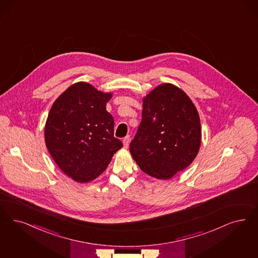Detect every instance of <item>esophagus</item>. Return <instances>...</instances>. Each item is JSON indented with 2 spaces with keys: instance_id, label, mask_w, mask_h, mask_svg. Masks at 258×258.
<instances>
[{
  "instance_id": "1",
  "label": "esophagus",
  "mask_w": 258,
  "mask_h": 258,
  "mask_svg": "<svg viewBox=\"0 0 258 258\" xmlns=\"http://www.w3.org/2000/svg\"><path fill=\"white\" fill-rule=\"evenodd\" d=\"M130 141H131V137H130V135H126L125 137L124 138V140H123V144H124V148H127L128 147V144H130Z\"/></svg>"
}]
</instances>
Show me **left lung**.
<instances>
[{
  "label": "left lung",
  "instance_id": "1",
  "mask_svg": "<svg viewBox=\"0 0 258 258\" xmlns=\"http://www.w3.org/2000/svg\"><path fill=\"white\" fill-rule=\"evenodd\" d=\"M200 143L199 115L183 90L163 84L144 98L142 121L130 144L144 172L157 179L172 177L190 165Z\"/></svg>",
  "mask_w": 258,
  "mask_h": 258
}]
</instances>
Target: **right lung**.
<instances>
[{
	"label": "right lung",
	"instance_id": "add662e5",
	"mask_svg": "<svg viewBox=\"0 0 258 258\" xmlns=\"http://www.w3.org/2000/svg\"><path fill=\"white\" fill-rule=\"evenodd\" d=\"M110 93L77 83L54 102L45 124L46 148L58 167L73 180L98 177L123 147L114 137V120L106 109Z\"/></svg>",
	"mask_w": 258,
	"mask_h": 258
}]
</instances>
